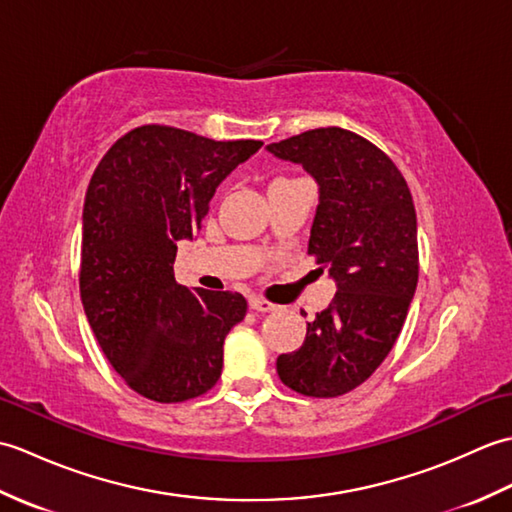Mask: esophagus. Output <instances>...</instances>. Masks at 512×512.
Segmentation results:
<instances>
[{
  "instance_id": "obj_1",
  "label": "esophagus",
  "mask_w": 512,
  "mask_h": 512,
  "mask_svg": "<svg viewBox=\"0 0 512 512\" xmlns=\"http://www.w3.org/2000/svg\"><path fill=\"white\" fill-rule=\"evenodd\" d=\"M248 306L253 308V310H257V312H273V310H277L275 303H270L264 297H250L248 299Z\"/></svg>"
}]
</instances>
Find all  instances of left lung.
Listing matches in <instances>:
<instances>
[{
  "mask_svg": "<svg viewBox=\"0 0 512 512\" xmlns=\"http://www.w3.org/2000/svg\"><path fill=\"white\" fill-rule=\"evenodd\" d=\"M266 149L319 184L308 253L336 284L303 345L277 358V374L297 394L343 396L376 372L407 319L418 284L416 209L385 151L347 129H310Z\"/></svg>",
  "mask_w": 512,
  "mask_h": 512,
  "instance_id": "8db88e82",
  "label": "left lung"
}]
</instances>
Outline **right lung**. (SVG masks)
<instances>
[{"instance_id": "1", "label": "right lung", "mask_w": 512, "mask_h": 512, "mask_svg": "<svg viewBox=\"0 0 512 512\" xmlns=\"http://www.w3.org/2000/svg\"><path fill=\"white\" fill-rule=\"evenodd\" d=\"M262 140H211L167 125L118 138L83 204L81 301L107 361L140 396L184 402L222 374L224 339L246 317L239 292L189 290L180 239L202 228L220 182Z\"/></svg>"}]
</instances>
